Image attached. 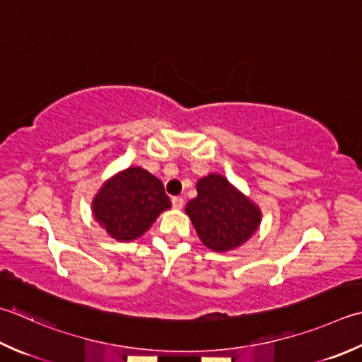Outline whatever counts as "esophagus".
Wrapping results in <instances>:
<instances>
[{"mask_svg": "<svg viewBox=\"0 0 362 362\" xmlns=\"http://www.w3.org/2000/svg\"><path fill=\"white\" fill-rule=\"evenodd\" d=\"M173 207L174 209H182L183 207V197H180V196L173 197Z\"/></svg>", "mask_w": 362, "mask_h": 362, "instance_id": "obj_1", "label": "esophagus"}]
</instances>
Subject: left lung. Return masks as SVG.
I'll use <instances>...</instances> for the list:
<instances>
[{
  "instance_id": "1",
  "label": "left lung",
  "mask_w": 362,
  "mask_h": 362,
  "mask_svg": "<svg viewBox=\"0 0 362 362\" xmlns=\"http://www.w3.org/2000/svg\"><path fill=\"white\" fill-rule=\"evenodd\" d=\"M185 211L202 243L219 252L243 245L260 223L257 205L218 174L197 182V196L187 204Z\"/></svg>"
}]
</instances>
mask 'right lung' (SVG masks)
<instances>
[{
	"mask_svg": "<svg viewBox=\"0 0 362 362\" xmlns=\"http://www.w3.org/2000/svg\"><path fill=\"white\" fill-rule=\"evenodd\" d=\"M169 207L171 201L163 183L143 168H129L112 177L92 202L97 221L120 242L143 235Z\"/></svg>",
	"mask_w": 362,
	"mask_h": 362,
	"instance_id": "obj_1",
	"label": "right lung"
}]
</instances>
